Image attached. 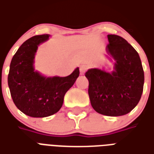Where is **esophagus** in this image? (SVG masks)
Wrapping results in <instances>:
<instances>
[{"label":"esophagus","mask_w":154,"mask_h":154,"mask_svg":"<svg viewBox=\"0 0 154 154\" xmlns=\"http://www.w3.org/2000/svg\"><path fill=\"white\" fill-rule=\"evenodd\" d=\"M87 69V66L86 65H82L80 67V73L81 75H84V73L86 72V71Z\"/></svg>","instance_id":"obj_1"}]
</instances>
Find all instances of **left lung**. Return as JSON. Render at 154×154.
<instances>
[{"label": "left lung", "mask_w": 154, "mask_h": 154, "mask_svg": "<svg viewBox=\"0 0 154 154\" xmlns=\"http://www.w3.org/2000/svg\"><path fill=\"white\" fill-rule=\"evenodd\" d=\"M106 51L115 60L112 72L91 68L88 79V94L93 109L107 116L126 115L138 105L144 83V73L137 51L122 37L107 35Z\"/></svg>", "instance_id": "obj_1"}]
</instances>
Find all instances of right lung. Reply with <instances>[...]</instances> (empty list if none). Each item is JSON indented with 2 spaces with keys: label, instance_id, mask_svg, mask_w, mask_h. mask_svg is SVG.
Here are the masks:
<instances>
[{
  "label": "right lung",
  "instance_id": "right-lung-1",
  "mask_svg": "<svg viewBox=\"0 0 154 154\" xmlns=\"http://www.w3.org/2000/svg\"><path fill=\"white\" fill-rule=\"evenodd\" d=\"M49 35H35L24 42L12 57L8 86L12 100L26 116L42 118L60 110L67 91L79 77L77 67L67 77H46L35 71L34 59L38 46Z\"/></svg>",
  "mask_w": 154,
  "mask_h": 154
}]
</instances>
